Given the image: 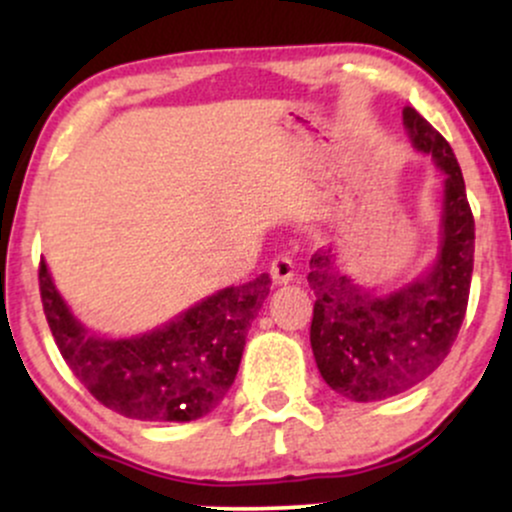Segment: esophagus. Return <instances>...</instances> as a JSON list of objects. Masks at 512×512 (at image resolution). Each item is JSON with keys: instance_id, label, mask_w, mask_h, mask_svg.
I'll return each instance as SVG.
<instances>
[{"instance_id": "1", "label": "esophagus", "mask_w": 512, "mask_h": 512, "mask_svg": "<svg viewBox=\"0 0 512 512\" xmlns=\"http://www.w3.org/2000/svg\"><path fill=\"white\" fill-rule=\"evenodd\" d=\"M269 272H272L274 284H289V281H293V276H296L293 274V260L286 255H276Z\"/></svg>"}]
</instances>
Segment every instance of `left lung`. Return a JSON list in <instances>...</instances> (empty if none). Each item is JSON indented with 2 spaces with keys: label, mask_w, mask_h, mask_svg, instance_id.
Masks as SVG:
<instances>
[{
  "label": "left lung",
  "mask_w": 512,
  "mask_h": 512,
  "mask_svg": "<svg viewBox=\"0 0 512 512\" xmlns=\"http://www.w3.org/2000/svg\"><path fill=\"white\" fill-rule=\"evenodd\" d=\"M402 117L414 149L431 154L445 178L433 267L404 289L378 293L349 279L332 248L310 257V346L322 380L351 402H378L426 380L450 354L467 313L474 216L460 163L443 134L414 108H404Z\"/></svg>",
  "instance_id": "obj_1"
}]
</instances>
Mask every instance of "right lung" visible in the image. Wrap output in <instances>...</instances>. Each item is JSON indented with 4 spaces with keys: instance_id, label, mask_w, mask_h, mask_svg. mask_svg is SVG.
I'll list each match as a JSON object with an SVG mask.
<instances>
[{
    "instance_id": "1",
    "label": "right lung",
    "mask_w": 512,
    "mask_h": 512,
    "mask_svg": "<svg viewBox=\"0 0 512 512\" xmlns=\"http://www.w3.org/2000/svg\"><path fill=\"white\" fill-rule=\"evenodd\" d=\"M38 281L52 337L79 383L103 407L139 421H195L219 407L272 286L269 274H260L204 298L154 332L105 339L72 315L45 260Z\"/></svg>"
}]
</instances>
